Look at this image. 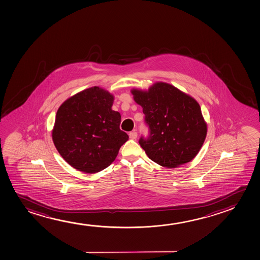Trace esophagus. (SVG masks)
Here are the masks:
<instances>
[{
	"instance_id": "1",
	"label": "esophagus",
	"mask_w": 260,
	"mask_h": 260,
	"mask_svg": "<svg viewBox=\"0 0 260 260\" xmlns=\"http://www.w3.org/2000/svg\"><path fill=\"white\" fill-rule=\"evenodd\" d=\"M129 139H132V140H136L137 139V137H138V133L136 132H129Z\"/></svg>"
}]
</instances>
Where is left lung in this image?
Masks as SVG:
<instances>
[{
  "instance_id": "1",
  "label": "left lung",
  "mask_w": 260,
  "mask_h": 260,
  "mask_svg": "<svg viewBox=\"0 0 260 260\" xmlns=\"http://www.w3.org/2000/svg\"><path fill=\"white\" fill-rule=\"evenodd\" d=\"M142 106L148 136L139 143L147 156L167 168L190 162L207 136V124L198 102L167 83H155L148 91L132 90Z\"/></svg>"
}]
</instances>
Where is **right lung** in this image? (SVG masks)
Segmentation results:
<instances>
[{
	"label": "right lung",
	"mask_w": 260,
	"mask_h": 260,
	"mask_svg": "<svg viewBox=\"0 0 260 260\" xmlns=\"http://www.w3.org/2000/svg\"><path fill=\"white\" fill-rule=\"evenodd\" d=\"M113 96L100 87L79 92L60 106L53 131L54 146L69 165L87 173L106 169L128 140L120 131Z\"/></svg>",
	"instance_id": "right-lung-1"
}]
</instances>
